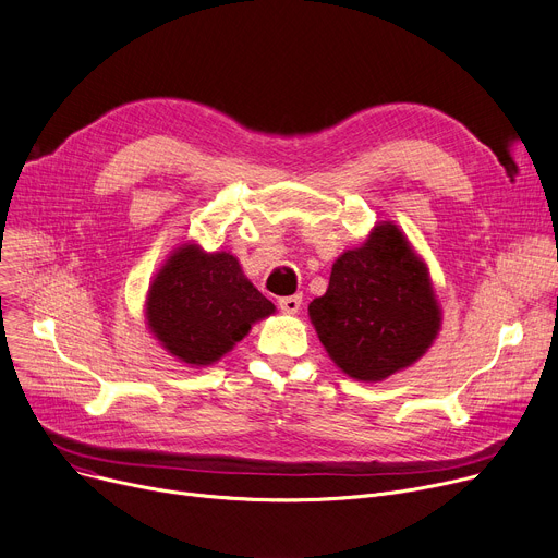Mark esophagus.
Here are the masks:
<instances>
[{
  "instance_id": "1",
  "label": "esophagus",
  "mask_w": 558,
  "mask_h": 558,
  "mask_svg": "<svg viewBox=\"0 0 558 558\" xmlns=\"http://www.w3.org/2000/svg\"><path fill=\"white\" fill-rule=\"evenodd\" d=\"M301 305H303V295H301V293L284 295V299L278 301V307H280L282 314H299Z\"/></svg>"
}]
</instances>
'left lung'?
<instances>
[{
	"label": "left lung",
	"mask_w": 558,
	"mask_h": 558,
	"mask_svg": "<svg viewBox=\"0 0 558 558\" xmlns=\"http://www.w3.org/2000/svg\"><path fill=\"white\" fill-rule=\"evenodd\" d=\"M310 318L348 377L384 381L426 354L441 310L424 259L392 221H381L359 248L339 255Z\"/></svg>",
	"instance_id": "8db88e82"
}]
</instances>
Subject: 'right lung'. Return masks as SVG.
I'll return each mask as SVG.
<instances>
[{"mask_svg":"<svg viewBox=\"0 0 558 558\" xmlns=\"http://www.w3.org/2000/svg\"><path fill=\"white\" fill-rule=\"evenodd\" d=\"M276 312L244 276L238 257L181 244L155 276L145 320L155 339L179 361L210 365L240 343L253 323Z\"/></svg>","mask_w":558,"mask_h":558,"instance_id":"right-lung-1","label":"right lung"}]
</instances>
